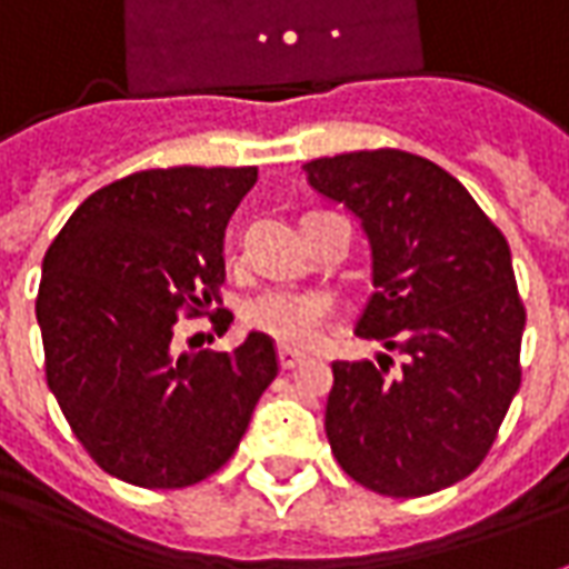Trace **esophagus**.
<instances>
[{
    "instance_id": "obj_1",
    "label": "esophagus",
    "mask_w": 569,
    "mask_h": 569,
    "mask_svg": "<svg viewBox=\"0 0 569 569\" xmlns=\"http://www.w3.org/2000/svg\"><path fill=\"white\" fill-rule=\"evenodd\" d=\"M277 357H280V367L283 369H296L301 360H305V353L292 351V348H286V345H280V351H277Z\"/></svg>"
}]
</instances>
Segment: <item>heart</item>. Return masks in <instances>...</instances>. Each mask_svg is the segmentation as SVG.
I'll return each instance as SVG.
<instances>
[{
  "instance_id": "1",
  "label": "heart",
  "mask_w": 569,
  "mask_h": 569,
  "mask_svg": "<svg viewBox=\"0 0 569 569\" xmlns=\"http://www.w3.org/2000/svg\"><path fill=\"white\" fill-rule=\"evenodd\" d=\"M332 317L336 308L329 298L296 289H271L246 305V323L286 348H313Z\"/></svg>"
}]
</instances>
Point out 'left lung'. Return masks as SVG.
Masks as SVG:
<instances>
[{"mask_svg": "<svg viewBox=\"0 0 569 569\" xmlns=\"http://www.w3.org/2000/svg\"><path fill=\"white\" fill-rule=\"evenodd\" d=\"M308 184L367 233L372 286L360 339L403 353L336 360L326 437L357 483L428 496L468 478L490 452L520 388L511 249L471 193L425 157L357 150L305 162Z\"/></svg>", "mask_w": 569, "mask_h": 569, "instance_id": "left-lung-1", "label": "left lung"}]
</instances>
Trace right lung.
Masks as SVG:
<instances>
[{
	"label": "right lung",
	"instance_id": "1",
	"mask_svg": "<svg viewBox=\"0 0 569 569\" xmlns=\"http://www.w3.org/2000/svg\"><path fill=\"white\" fill-rule=\"evenodd\" d=\"M256 178V166L134 172L94 190L46 252V379L79 443L126 483L216 475L277 379L264 332L233 351H172L178 317L218 301L224 228Z\"/></svg>",
	"mask_w": 569,
	"mask_h": 569
}]
</instances>
